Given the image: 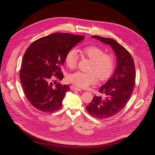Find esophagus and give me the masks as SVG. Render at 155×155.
Instances as JSON below:
<instances>
[{
  "label": "esophagus",
  "mask_w": 155,
  "mask_h": 155,
  "mask_svg": "<svg viewBox=\"0 0 155 155\" xmlns=\"http://www.w3.org/2000/svg\"><path fill=\"white\" fill-rule=\"evenodd\" d=\"M71 89L72 90H73V91H81V89H80V88L77 87H75V86H74L73 85L71 86Z\"/></svg>",
  "instance_id": "obj_1"
}]
</instances>
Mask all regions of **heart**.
<instances>
[{
    "label": "heart",
    "instance_id": "obj_1",
    "mask_svg": "<svg viewBox=\"0 0 155 155\" xmlns=\"http://www.w3.org/2000/svg\"><path fill=\"white\" fill-rule=\"evenodd\" d=\"M82 56L92 61L90 71L84 73L77 71L70 74L68 80L74 85L86 88L90 85L95 84L98 80H105L112 75L115 66L114 57L110 54L105 53L101 48L96 46H87L81 51ZM78 61V54L76 50L71 49L65 54V62L70 69L75 68Z\"/></svg>",
    "mask_w": 155,
    "mask_h": 155
}]
</instances>
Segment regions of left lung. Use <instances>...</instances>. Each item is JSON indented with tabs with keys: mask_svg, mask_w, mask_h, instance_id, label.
<instances>
[{
	"mask_svg": "<svg viewBox=\"0 0 155 155\" xmlns=\"http://www.w3.org/2000/svg\"><path fill=\"white\" fill-rule=\"evenodd\" d=\"M91 37L110 45L117 57V66L112 77L99 88V91L105 97L95 96L86 106L90 115L105 119L120 112L129 100L135 85V65L128 51L116 40L97 35Z\"/></svg>",
	"mask_w": 155,
	"mask_h": 155,
	"instance_id": "1",
	"label": "left lung"
}]
</instances>
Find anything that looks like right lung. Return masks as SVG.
<instances>
[{
	"mask_svg": "<svg viewBox=\"0 0 155 155\" xmlns=\"http://www.w3.org/2000/svg\"><path fill=\"white\" fill-rule=\"evenodd\" d=\"M84 38L83 35L54 33L37 39L28 48L19 78L27 99L36 109L51 113L61 107L70 87L59 83L53 85L52 80L54 77L59 80L64 78L61 68L66 53Z\"/></svg>",
	"mask_w": 155,
	"mask_h": 155,
	"instance_id": "1",
	"label": "right lung"
}]
</instances>
